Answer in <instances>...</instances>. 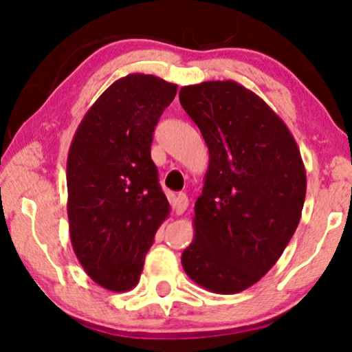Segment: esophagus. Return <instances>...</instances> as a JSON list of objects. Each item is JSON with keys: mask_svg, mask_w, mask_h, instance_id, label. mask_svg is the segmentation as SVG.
<instances>
[{"mask_svg": "<svg viewBox=\"0 0 352 352\" xmlns=\"http://www.w3.org/2000/svg\"><path fill=\"white\" fill-rule=\"evenodd\" d=\"M187 205H189V199H187V195H186L184 192L177 194V197H176V207H175L177 215H182V213L186 212Z\"/></svg>", "mask_w": 352, "mask_h": 352, "instance_id": "esophagus-1", "label": "esophagus"}]
</instances>
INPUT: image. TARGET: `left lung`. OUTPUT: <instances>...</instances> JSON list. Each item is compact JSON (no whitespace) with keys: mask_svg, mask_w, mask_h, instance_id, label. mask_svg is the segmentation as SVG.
I'll return each instance as SVG.
<instances>
[{"mask_svg":"<svg viewBox=\"0 0 352 352\" xmlns=\"http://www.w3.org/2000/svg\"><path fill=\"white\" fill-rule=\"evenodd\" d=\"M179 102L210 153L182 267L212 293H239L275 265L299 225L302 158L281 118L234 80L186 85Z\"/></svg>","mask_w":352,"mask_h":352,"instance_id":"obj_1","label":"left lung"}]
</instances>
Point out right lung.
I'll return each mask as SVG.
<instances>
[{
    "label": "right lung",
    "instance_id": "obj_1",
    "mask_svg": "<svg viewBox=\"0 0 352 352\" xmlns=\"http://www.w3.org/2000/svg\"><path fill=\"white\" fill-rule=\"evenodd\" d=\"M177 85L150 74L121 77L77 127L67 155L72 249L104 289L137 285L170 204L150 157L155 126Z\"/></svg>",
    "mask_w": 352,
    "mask_h": 352
}]
</instances>
